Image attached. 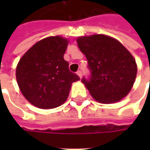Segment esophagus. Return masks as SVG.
<instances>
[{
    "instance_id": "34e87169",
    "label": "esophagus",
    "mask_w": 150,
    "mask_h": 150,
    "mask_svg": "<svg viewBox=\"0 0 150 150\" xmlns=\"http://www.w3.org/2000/svg\"><path fill=\"white\" fill-rule=\"evenodd\" d=\"M77 74H78L80 78H82V75H83V73H82V71H81V70H78V72H77Z\"/></svg>"
}]
</instances>
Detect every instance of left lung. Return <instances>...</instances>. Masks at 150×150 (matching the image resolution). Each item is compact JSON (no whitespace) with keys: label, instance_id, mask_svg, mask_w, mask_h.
I'll use <instances>...</instances> for the list:
<instances>
[{"label":"left lung","instance_id":"1","mask_svg":"<svg viewBox=\"0 0 150 150\" xmlns=\"http://www.w3.org/2000/svg\"><path fill=\"white\" fill-rule=\"evenodd\" d=\"M90 71L82 78L93 98L102 103L121 100L132 88L137 74L135 60L118 41L105 35L77 40Z\"/></svg>","mask_w":150,"mask_h":150}]
</instances>
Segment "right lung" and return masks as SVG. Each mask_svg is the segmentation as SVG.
<instances>
[{
  "label": "right lung",
  "instance_id": "obj_1",
  "mask_svg": "<svg viewBox=\"0 0 150 150\" xmlns=\"http://www.w3.org/2000/svg\"><path fill=\"white\" fill-rule=\"evenodd\" d=\"M67 40L50 37L32 46L16 67V81L21 92L34 106L48 109L62 105L73 82L80 78L70 72L63 55Z\"/></svg>",
  "mask_w": 150,
  "mask_h": 150
}]
</instances>
